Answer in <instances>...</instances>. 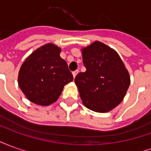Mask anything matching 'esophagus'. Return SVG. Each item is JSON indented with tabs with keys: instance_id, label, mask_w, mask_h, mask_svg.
<instances>
[{
	"instance_id": "1",
	"label": "esophagus",
	"mask_w": 151,
	"mask_h": 151,
	"mask_svg": "<svg viewBox=\"0 0 151 151\" xmlns=\"http://www.w3.org/2000/svg\"><path fill=\"white\" fill-rule=\"evenodd\" d=\"M78 72H79L78 69H77V70H75V71H73V78H75L76 75L78 74Z\"/></svg>"
}]
</instances>
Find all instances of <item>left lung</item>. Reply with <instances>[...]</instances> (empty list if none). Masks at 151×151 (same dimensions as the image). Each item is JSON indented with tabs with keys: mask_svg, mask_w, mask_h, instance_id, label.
Here are the masks:
<instances>
[{
	"mask_svg": "<svg viewBox=\"0 0 151 151\" xmlns=\"http://www.w3.org/2000/svg\"><path fill=\"white\" fill-rule=\"evenodd\" d=\"M86 72L74 82L83 104L92 111L107 112L123 100L130 84L128 70L117 52L95 41L82 49Z\"/></svg>",
	"mask_w": 151,
	"mask_h": 151,
	"instance_id": "1",
	"label": "left lung"
}]
</instances>
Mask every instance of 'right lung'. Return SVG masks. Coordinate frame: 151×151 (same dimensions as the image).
Segmentation results:
<instances>
[{
  "label": "right lung",
  "mask_w": 151,
  "mask_h": 151,
  "mask_svg": "<svg viewBox=\"0 0 151 151\" xmlns=\"http://www.w3.org/2000/svg\"><path fill=\"white\" fill-rule=\"evenodd\" d=\"M60 48L47 43L32 52L22 65L18 85L32 103L47 106L57 100L64 86L73 80Z\"/></svg>",
  "instance_id": "obj_1"
}]
</instances>
